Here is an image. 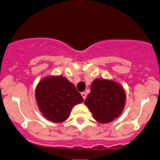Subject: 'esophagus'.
Wrapping results in <instances>:
<instances>
[{"instance_id":"1","label":"esophagus","mask_w":160,"mask_h":160,"mask_svg":"<svg viewBox=\"0 0 160 160\" xmlns=\"http://www.w3.org/2000/svg\"><path fill=\"white\" fill-rule=\"evenodd\" d=\"M81 95H82V97H83V98L85 100V99H86V97H87L86 93H85V92H82L81 93Z\"/></svg>"}]
</instances>
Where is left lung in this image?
Instances as JSON below:
<instances>
[{
  "label": "left lung",
  "instance_id": "1",
  "mask_svg": "<svg viewBox=\"0 0 160 160\" xmlns=\"http://www.w3.org/2000/svg\"><path fill=\"white\" fill-rule=\"evenodd\" d=\"M126 92L117 82L106 79H95L91 86L85 105L96 121L110 123L123 112L126 103Z\"/></svg>",
  "mask_w": 160,
  "mask_h": 160
}]
</instances>
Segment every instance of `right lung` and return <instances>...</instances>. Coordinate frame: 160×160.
Listing matches in <instances>:
<instances>
[{"mask_svg":"<svg viewBox=\"0 0 160 160\" xmlns=\"http://www.w3.org/2000/svg\"><path fill=\"white\" fill-rule=\"evenodd\" d=\"M35 98L43 116L53 123L66 121L72 107L83 102L73 83L62 76H48L40 80Z\"/></svg>","mask_w":160,"mask_h":160,"instance_id":"1","label":"right lung"}]
</instances>
